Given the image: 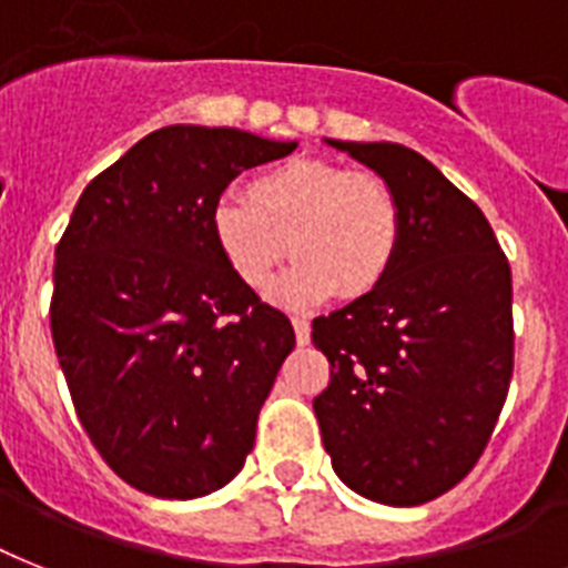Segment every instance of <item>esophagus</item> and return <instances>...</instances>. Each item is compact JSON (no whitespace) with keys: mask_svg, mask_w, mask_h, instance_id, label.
<instances>
[{"mask_svg":"<svg viewBox=\"0 0 568 568\" xmlns=\"http://www.w3.org/2000/svg\"><path fill=\"white\" fill-rule=\"evenodd\" d=\"M294 324V335H297L300 347H306L308 341H312V326H308L306 317H292Z\"/></svg>","mask_w":568,"mask_h":568,"instance_id":"esophagus-1","label":"esophagus"}]
</instances>
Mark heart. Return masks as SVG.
Here are the masks:
<instances>
[{"mask_svg": "<svg viewBox=\"0 0 568 568\" xmlns=\"http://www.w3.org/2000/svg\"><path fill=\"white\" fill-rule=\"evenodd\" d=\"M224 197L212 212L221 256L251 292H265L276 268L297 256L276 285L288 306H312L338 288L362 297L390 274L403 242V210L394 189L371 172H347L329 160H288Z\"/></svg>", "mask_w": 568, "mask_h": 568, "instance_id": "heart-1", "label": "heart"}]
</instances>
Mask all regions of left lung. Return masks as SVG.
<instances>
[{
  "instance_id": "left-lung-1",
  "label": "left lung",
  "mask_w": 568,
  "mask_h": 568,
  "mask_svg": "<svg viewBox=\"0 0 568 568\" xmlns=\"http://www.w3.org/2000/svg\"><path fill=\"white\" fill-rule=\"evenodd\" d=\"M394 189L403 242L390 274L315 317L329 358L315 414L332 469L358 496L414 508L478 464L514 376V285L484 212L417 151L341 142Z\"/></svg>"
}]
</instances>
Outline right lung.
Returning a JSON list of instances; mask_svg holds the SVG:
<instances>
[{"mask_svg": "<svg viewBox=\"0 0 568 568\" xmlns=\"http://www.w3.org/2000/svg\"><path fill=\"white\" fill-rule=\"evenodd\" d=\"M294 149L169 124L78 197L54 251V353L92 446L136 490L197 499L253 449L294 329L230 271L212 212L230 180Z\"/></svg>", "mask_w": 568, "mask_h": 568, "instance_id": "add662e5", "label": "right lung"}]
</instances>
